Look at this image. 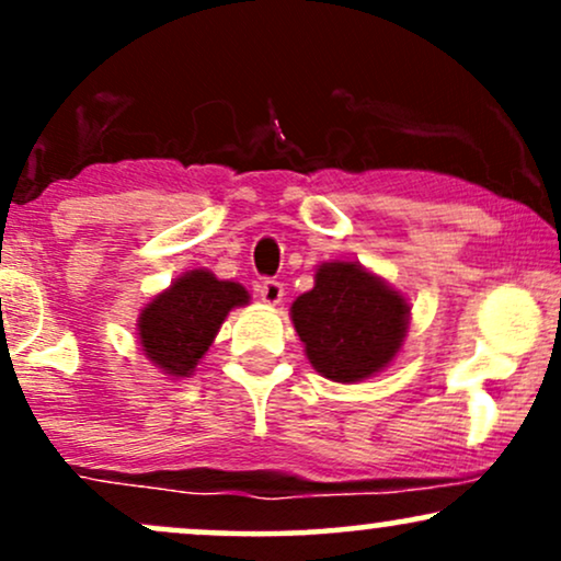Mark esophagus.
<instances>
[{"label":"esophagus","mask_w":561,"mask_h":561,"mask_svg":"<svg viewBox=\"0 0 561 561\" xmlns=\"http://www.w3.org/2000/svg\"><path fill=\"white\" fill-rule=\"evenodd\" d=\"M259 293L263 302H268V306H276V302L282 300V295H285V285L276 279H263L259 285Z\"/></svg>","instance_id":"esophagus-1"}]
</instances>
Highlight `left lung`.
<instances>
[{"label":"left lung","mask_w":561,"mask_h":561,"mask_svg":"<svg viewBox=\"0 0 561 561\" xmlns=\"http://www.w3.org/2000/svg\"><path fill=\"white\" fill-rule=\"evenodd\" d=\"M293 324L313 369L334 382H358L392 362L409 324V302L358 263L317 272L311 293L293 302Z\"/></svg>","instance_id":"8db88e82"}]
</instances>
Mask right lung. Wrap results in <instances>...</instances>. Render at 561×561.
Masks as SVG:
<instances>
[{
  "mask_svg": "<svg viewBox=\"0 0 561 561\" xmlns=\"http://www.w3.org/2000/svg\"><path fill=\"white\" fill-rule=\"evenodd\" d=\"M248 298L242 285L216 279L203 268L184 274L141 311V351L165 375H192L227 313L234 306H244Z\"/></svg>",
  "mask_w": 561,
  "mask_h": 561,
  "instance_id": "obj_1",
  "label": "right lung"
}]
</instances>
